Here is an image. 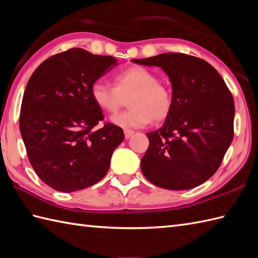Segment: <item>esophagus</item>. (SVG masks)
I'll return each instance as SVG.
<instances>
[{
	"label": "esophagus",
	"mask_w": 258,
	"mask_h": 258,
	"mask_svg": "<svg viewBox=\"0 0 258 258\" xmlns=\"http://www.w3.org/2000/svg\"><path fill=\"white\" fill-rule=\"evenodd\" d=\"M134 131L133 130H124V138L125 139H129V138H131V137L134 136Z\"/></svg>",
	"instance_id": "obj_1"
}]
</instances>
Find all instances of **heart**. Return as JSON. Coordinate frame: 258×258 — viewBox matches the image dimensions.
<instances>
[{"mask_svg":"<svg viewBox=\"0 0 258 258\" xmlns=\"http://www.w3.org/2000/svg\"><path fill=\"white\" fill-rule=\"evenodd\" d=\"M113 87L102 81L90 86L95 105L107 113L117 112L127 98L130 109L111 117V122L125 130L145 127L152 121H162L172 110L171 90L159 82V77L144 66H131L116 73Z\"/></svg>","mask_w":258,"mask_h":258,"instance_id":"1","label":"heart"}]
</instances>
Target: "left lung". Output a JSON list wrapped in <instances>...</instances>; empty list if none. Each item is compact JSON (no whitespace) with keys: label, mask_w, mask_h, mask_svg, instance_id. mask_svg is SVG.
Instances as JSON below:
<instances>
[{"label":"left lung","mask_w":258,"mask_h":258,"mask_svg":"<svg viewBox=\"0 0 258 258\" xmlns=\"http://www.w3.org/2000/svg\"><path fill=\"white\" fill-rule=\"evenodd\" d=\"M161 67L172 85L173 106L160 129L148 133L142 173L167 190H187L208 181L234 137V99L215 68L199 57L163 53L133 59Z\"/></svg>","instance_id":"8db88e82"}]
</instances>
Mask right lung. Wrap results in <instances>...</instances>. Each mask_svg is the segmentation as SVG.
Wrapping results in <instances>:
<instances>
[{"label": "right lung", "mask_w": 258, "mask_h": 258, "mask_svg": "<svg viewBox=\"0 0 258 258\" xmlns=\"http://www.w3.org/2000/svg\"><path fill=\"white\" fill-rule=\"evenodd\" d=\"M112 56L71 48L44 60L28 79L20 130L27 157L45 184L60 192L94 185L108 172L122 129L106 122L90 86L118 65Z\"/></svg>", "instance_id": "add662e5"}]
</instances>
